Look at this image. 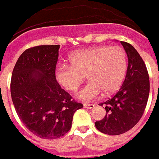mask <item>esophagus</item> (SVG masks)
Listing matches in <instances>:
<instances>
[{
    "mask_svg": "<svg viewBox=\"0 0 159 159\" xmlns=\"http://www.w3.org/2000/svg\"><path fill=\"white\" fill-rule=\"evenodd\" d=\"M84 107L85 108H88V109H92V108L95 107V105H94V104H88V103H84Z\"/></svg>",
    "mask_w": 159,
    "mask_h": 159,
    "instance_id": "1",
    "label": "esophagus"
}]
</instances>
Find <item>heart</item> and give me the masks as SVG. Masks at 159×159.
<instances>
[{"label":"heart","instance_id":"1","mask_svg":"<svg viewBox=\"0 0 159 159\" xmlns=\"http://www.w3.org/2000/svg\"><path fill=\"white\" fill-rule=\"evenodd\" d=\"M70 64H59L56 78L66 90L75 91L85 79L86 86L76 96L91 101L102 92L108 95L116 92L122 84L127 69V55L119 46L102 45L75 52L68 58Z\"/></svg>","mask_w":159,"mask_h":159}]
</instances>
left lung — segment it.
I'll return each instance as SVG.
<instances>
[{"mask_svg":"<svg viewBox=\"0 0 159 159\" xmlns=\"http://www.w3.org/2000/svg\"><path fill=\"white\" fill-rule=\"evenodd\" d=\"M120 42L128 58L127 75L119 91L99 103L105 106L106 116L95 123L99 131L109 135L123 134L137 124L144 113L150 92L145 63L131 44Z\"/></svg>","mask_w":159,"mask_h":159,"instance_id":"1","label":"left lung"}]
</instances>
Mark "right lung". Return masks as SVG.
I'll return each instance as SVG.
<instances>
[{
    "instance_id": "add662e5",
    "label": "right lung",
    "mask_w": 159,
    "mask_h": 159,
    "mask_svg": "<svg viewBox=\"0 0 159 159\" xmlns=\"http://www.w3.org/2000/svg\"><path fill=\"white\" fill-rule=\"evenodd\" d=\"M60 45L26 49L12 71V100L26 128L43 139L62 137L71 127L74 113L84 107L56 78Z\"/></svg>"
}]
</instances>
